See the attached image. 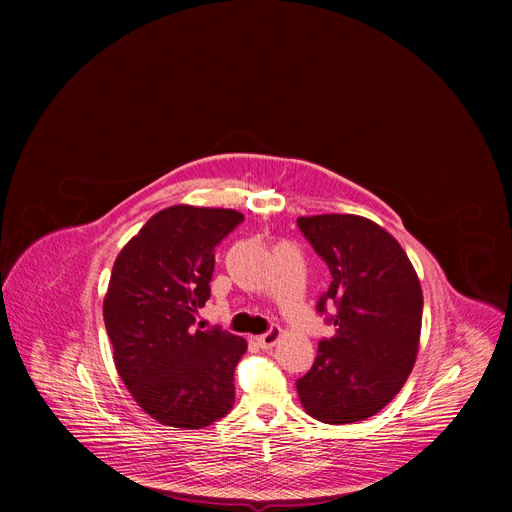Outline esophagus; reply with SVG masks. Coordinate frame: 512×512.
I'll return each mask as SVG.
<instances>
[{
	"instance_id": "obj_1",
	"label": "esophagus",
	"mask_w": 512,
	"mask_h": 512,
	"mask_svg": "<svg viewBox=\"0 0 512 512\" xmlns=\"http://www.w3.org/2000/svg\"><path fill=\"white\" fill-rule=\"evenodd\" d=\"M280 336H282V330L280 328H270V330H267L265 334H261V336H257L255 340H257V344L261 346V348H265V351H267V348H272L278 340H280Z\"/></svg>"
}]
</instances>
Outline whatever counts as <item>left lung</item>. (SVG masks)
<instances>
[{
  "mask_svg": "<svg viewBox=\"0 0 512 512\" xmlns=\"http://www.w3.org/2000/svg\"><path fill=\"white\" fill-rule=\"evenodd\" d=\"M332 274L317 313L334 326L311 369L297 380L303 409L330 425L363 421L405 386L417 359L423 294L413 265L392 234L351 213L297 220ZM330 302L334 314L325 311Z\"/></svg>",
  "mask_w": 512,
  "mask_h": 512,
  "instance_id": "left-lung-1",
  "label": "left lung"
}]
</instances>
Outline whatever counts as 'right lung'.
<instances>
[{"mask_svg": "<svg viewBox=\"0 0 512 512\" xmlns=\"http://www.w3.org/2000/svg\"><path fill=\"white\" fill-rule=\"evenodd\" d=\"M245 220L234 209L174 205L155 213L120 251L103 301L122 382L164 425L201 429L230 413L245 338L201 330L215 247Z\"/></svg>", "mask_w": 512, "mask_h": 512, "instance_id": "1", "label": "right lung"}]
</instances>
